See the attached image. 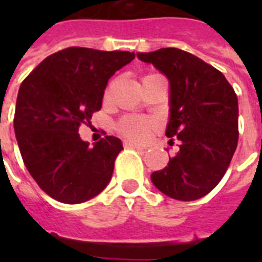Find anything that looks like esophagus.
<instances>
[{
	"label": "esophagus",
	"instance_id": "1",
	"mask_svg": "<svg viewBox=\"0 0 262 262\" xmlns=\"http://www.w3.org/2000/svg\"><path fill=\"white\" fill-rule=\"evenodd\" d=\"M123 145L125 148H136V149H147L144 145H140V144L132 143V141H123Z\"/></svg>",
	"mask_w": 262,
	"mask_h": 262
}]
</instances>
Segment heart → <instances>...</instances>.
I'll return each instance as SVG.
<instances>
[{"label": "heart", "mask_w": 262, "mask_h": 262, "mask_svg": "<svg viewBox=\"0 0 262 262\" xmlns=\"http://www.w3.org/2000/svg\"><path fill=\"white\" fill-rule=\"evenodd\" d=\"M156 127H158V123L154 119L126 115L118 122L117 130L123 137L133 140V141H145L156 130Z\"/></svg>", "instance_id": "heart-1"}]
</instances>
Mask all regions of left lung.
<instances>
[{
	"label": "left lung",
	"mask_w": 262,
	"mask_h": 262,
	"mask_svg": "<svg viewBox=\"0 0 262 262\" xmlns=\"http://www.w3.org/2000/svg\"><path fill=\"white\" fill-rule=\"evenodd\" d=\"M170 83L166 136L179 151L152 183L171 199L193 201L208 194L227 171L238 145V98L224 75L199 57L167 47L137 53Z\"/></svg>",
	"instance_id": "obj_1"
}]
</instances>
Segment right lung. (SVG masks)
Wrapping results in <instances>:
<instances>
[{
  "label": "right lung",
  "mask_w": 262,
  "mask_h": 262,
  "mask_svg": "<svg viewBox=\"0 0 262 262\" xmlns=\"http://www.w3.org/2000/svg\"><path fill=\"white\" fill-rule=\"evenodd\" d=\"M133 58L129 51L68 47L43 59L20 85L13 126L23 162L59 203L88 201L110 182L121 140L106 136L90 147L79 127L102 108L108 79Z\"/></svg>",
  "instance_id": "1"
}]
</instances>
